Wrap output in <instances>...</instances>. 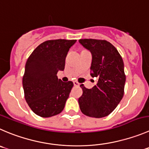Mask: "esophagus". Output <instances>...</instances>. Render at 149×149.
Segmentation results:
<instances>
[{
	"instance_id": "34e87169",
	"label": "esophagus",
	"mask_w": 149,
	"mask_h": 149,
	"mask_svg": "<svg viewBox=\"0 0 149 149\" xmlns=\"http://www.w3.org/2000/svg\"><path fill=\"white\" fill-rule=\"evenodd\" d=\"M73 83H74V86H80V83H79L78 82H77V81H74Z\"/></svg>"
}]
</instances>
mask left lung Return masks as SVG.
<instances>
[{"instance_id":"obj_1","label":"left lung","mask_w":149,"mask_h":149,"mask_svg":"<svg viewBox=\"0 0 149 149\" xmlns=\"http://www.w3.org/2000/svg\"><path fill=\"white\" fill-rule=\"evenodd\" d=\"M79 42L91 53V75L98 80L91 89L80 85L83 89L78 100L80 110L89 117H105L124 96L126 76L123 59L116 48L106 40L84 39Z\"/></svg>"}]
</instances>
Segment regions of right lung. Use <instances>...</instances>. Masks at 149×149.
I'll return each instance as SVG.
<instances>
[{
  "instance_id": "add662e5",
  "label": "right lung",
  "mask_w": 149,
  "mask_h": 149,
  "mask_svg": "<svg viewBox=\"0 0 149 149\" xmlns=\"http://www.w3.org/2000/svg\"><path fill=\"white\" fill-rule=\"evenodd\" d=\"M76 40H48L39 45L27 60L22 86L30 108L38 116L48 118L61 113L73 87L58 78L63 71L69 48Z\"/></svg>"
}]
</instances>
